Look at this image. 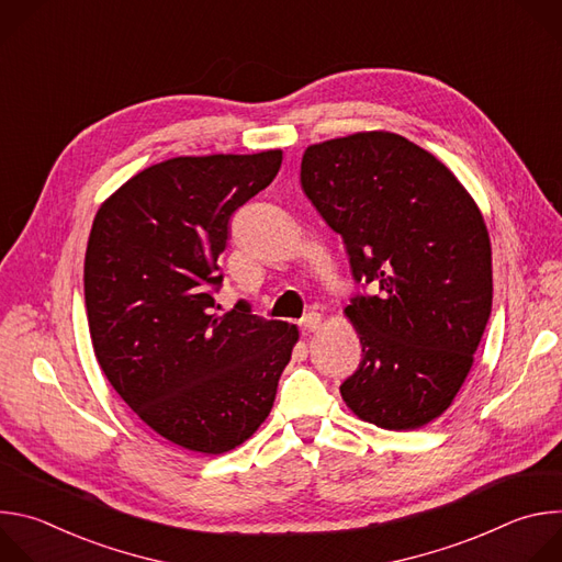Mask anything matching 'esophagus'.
Wrapping results in <instances>:
<instances>
[{"label": "esophagus", "mask_w": 562, "mask_h": 562, "mask_svg": "<svg viewBox=\"0 0 562 562\" xmlns=\"http://www.w3.org/2000/svg\"><path fill=\"white\" fill-rule=\"evenodd\" d=\"M319 329V315L317 313H308L302 323H300V331H302V336H308V334H313V331H317Z\"/></svg>", "instance_id": "34e87169"}]
</instances>
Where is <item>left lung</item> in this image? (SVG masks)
Listing matches in <instances>:
<instances>
[{"label":"left lung","mask_w":562,"mask_h":562,"mask_svg":"<svg viewBox=\"0 0 562 562\" xmlns=\"http://www.w3.org/2000/svg\"><path fill=\"white\" fill-rule=\"evenodd\" d=\"M300 182L373 289L345 308L362 360L342 400L375 427H425L453 403L492 313L483 213L440 159L389 131L311 144Z\"/></svg>","instance_id":"left-lung-1"}]
</instances>
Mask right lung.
I'll return each mask as SVG.
<instances>
[{
    "label": "right lung",
    "instance_id": "right-lung-1",
    "mask_svg": "<svg viewBox=\"0 0 562 562\" xmlns=\"http://www.w3.org/2000/svg\"><path fill=\"white\" fill-rule=\"evenodd\" d=\"M280 165V148L171 157L124 182L93 220L85 300L95 358L124 403L189 451L249 440L297 342L295 325L247 302L220 315L211 293L231 215Z\"/></svg>",
    "mask_w": 562,
    "mask_h": 562
}]
</instances>
